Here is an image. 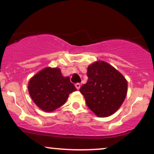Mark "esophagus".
<instances>
[{
	"label": "esophagus",
	"mask_w": 154,
	"mask_h": 154,
	"mask_svg": "<svg viewBox=\"0 0 154 154\" xmlns=\"http://www.w3.org/2000/svg\"><path fill=\"white\" fill-rule=\"evenodd\" d=\"M80 86H81V85L79 84V83H77V84H75V87L77 90H79V88H80Z\"/></svg>",
	"instance_id": "34e87169"
}]
</instances>
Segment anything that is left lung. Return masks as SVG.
<instances>
[{"label":"left lung","mask_w":154,"mask_h":154,"mask_svg":"<svg viewBox=\"0 0 154 154\" xmlns=\"http://www.w3.org/2000/svg\"><path fill=\"white\" fill-rule=\"evenodd\" d=\"M87 82L79 91L86 104L99 117L115 113L125 99L128 82L115 68L105 61H98L88 68Z\"/></svg>","instance_id":"left-lung-1"}]
</instances>
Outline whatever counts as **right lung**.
Returning a JSON list of instances; mask_svg holds the SVG:
<instances>
[{
    "label": "right lung",
    "instance_id": "obj_1",
    "mask_svg": "<svg viewBox=\"0 0 154 154\" xmlns=\"http://www.w3.org/2000/svg\"><path fill=\"white\" fill-rule=\"evenodd\" d=\"M28 91L40 109L51 112L65 103L69 95L77 88L69 77H63L60 69L47 67L29 79Z\"/></svg>",
    "mask_w": 154,
    "mask_h": 154
}]
</instances>
